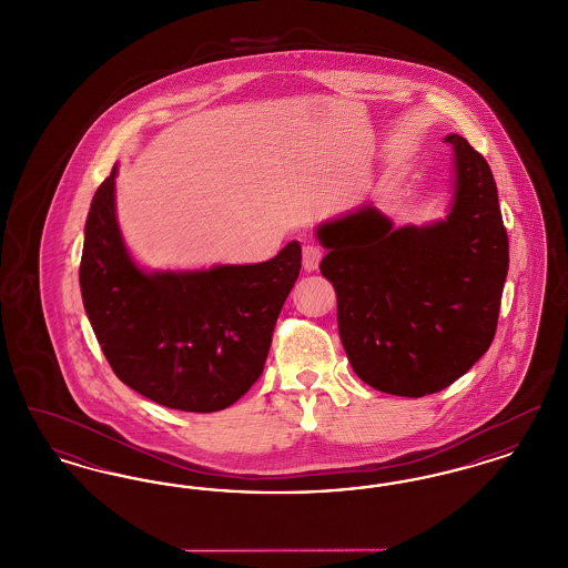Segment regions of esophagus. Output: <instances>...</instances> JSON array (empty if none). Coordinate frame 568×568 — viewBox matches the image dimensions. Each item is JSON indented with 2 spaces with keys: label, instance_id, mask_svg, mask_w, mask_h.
<instances>
[{
  "label": "esophagus",
  "instance_id": "34e87169",
  "mask_svg": "<svg viewBox=\"0 0 568 568\" xmlns=\"http://www.w3.org/2000/svg\"><path fill=\"white\" fill-rule=\"evenodd\" d=\"M322 257H324V251L320 246H315V244H304L302 246V266H304V271H317Z\"/></svg>",
  "mask_w": 568,
  "mask_h": 568
}]
</instances>
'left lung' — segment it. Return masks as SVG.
I'll use <instances>...</instances> for the list:
<instances>
[{"mask_svg": "<svg viewBox=\"0 0 568 568\" xmlns=\"http://www.w3.org/2000/svg\"><path fill=\"white\" fill-rule=\"evenodd\" d=\"M445 219L394 223L375 206L322 223V274L338 300V334L355 375L378 392L422 398L462 377L489 349L509 239L484 155L462 135Z\"/></svg>", "mask_w": 568, "mask_h": 568, "instance_id": "1", "label": "left lung"}]
</instances>
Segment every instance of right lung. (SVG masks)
<instances>
[{"label":"right lung","mask_w":568,"mask_h":568,"mask_svg":"<svg viewBox=\"0 0 568 568\" xmlns=\"http://www.w3.org/2000/svg\"><path fill=\"white\" fill-rule=\"evenodd\" d=\"M114 179L116 165L93 195L81 257L82 304L114 375L168 408L234 405L264 371L300 243L262 264L142 271L116 223Z\"/></svg>","instance_id":"add662e5"}]
</instances>
